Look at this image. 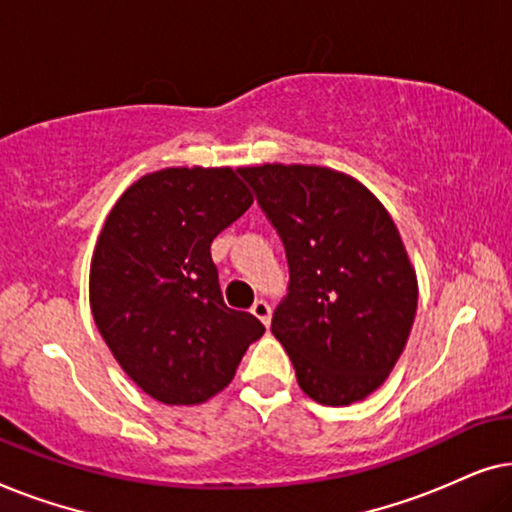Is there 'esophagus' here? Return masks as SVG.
I'll return each instance as SVG.
<instances>
[{
	"mask_svg": "<svg viewBox=\"0 0 512 512\" xmlns=\"http://www.w3.org/2000/svg\"><path fill=\"white\" fill-rule=\"evenodd\" d=\"M251 314H254L256 319H261L265 326H270V319H272V310L270 305L265 303V300H256L254 305H251Z\"/></svg>",
	"mask_w": 512,
	"mask_h": 512,
	"instance_id": "obj_1",
	"label": "esophagus"
}]
</instances>
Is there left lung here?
<instances>
[{
    "label": "left lung",
    "mask_w": 512,
    "mask_h": 512,
    "mask_svg": "<svg viewBox=\"0 0 512 512\" xmlns=\"http://www.w3.org/2000/svg\"><path fill=\"white\" fill-rule=\"evenodd\" d=\"M289 261L272 335L298 387L352 405L394 370L417 312V272L387 209L359 179L319 165L242 167Z\"/></svg>",
    "instance_id": "8db88e82"
}]
</instances>
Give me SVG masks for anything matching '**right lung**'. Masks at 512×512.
Listing matches in <instances>:
<instances>
[{
  "label": "right lung",
  "mask_w": 512,
  "mask_h": 512,
  "mask_svg": "<svg viewBox=\"0 0 512 512\" xmlns=\"http://www.w3.org/2000/svg\"><path fill=\"white\" fill-rule=\"evenodd\" d=\"M254 202L242 167H167L123 191L90 261V310L118 366L165 405L205 403L265 326L223 303L214 237Z\"/></svg>",
  "instance_id": "add662e5"
}]
</instances>
